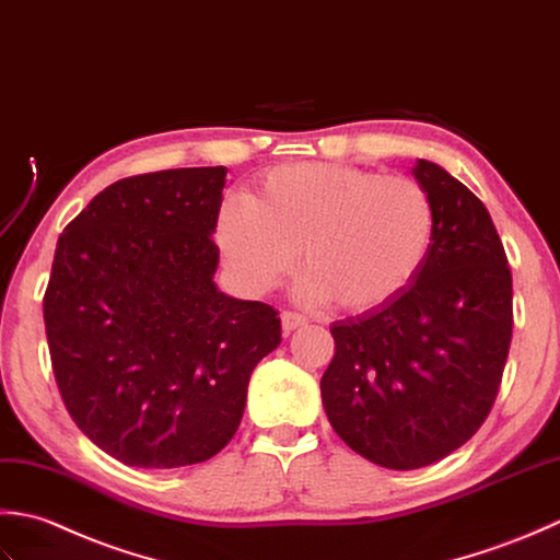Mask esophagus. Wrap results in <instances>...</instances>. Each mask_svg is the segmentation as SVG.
Instances as JSON below:
<instances>
[{
    "label": "esophagus",
    "instance_id": "1",
    "mask_svg": "<svg viewBox=\"0 0 560 560\" xmlns=\"http://www.w3.org/2000/svg\"><path fill=\"white\" fill-rule=\"evenodd\" d=\"M280 318H282V330H284V334H290V330L300 328V326H306V318L302 314H296V312H282Z\"/></svg>",
    "mask_w": 560,
    "mask_h": 560
}]
</instances>
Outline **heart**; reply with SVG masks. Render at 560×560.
Listing matches in <instances>:
<instances>
[{"label": "heart", "instance_id": "1", "mask_svg": "<svg viewBox=\"0 0 560 560\" xmlns=\"http://www.w3.org/2000/svg\"><path fill=\"white\" fill-rule=\"evenodd\" d=\"M435 236L438 208L420 180L343 164L268 171L246 205H224L214 230L250 292L278 284L300 254L304 294L348 314L398 300L425 268Z\"/></svg>", "mask_w": 560, "mask_h": 560}]
</instances>
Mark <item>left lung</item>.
Listing matches in <instances>:
<instances>
[{
	"label": "left lung",
	"mask_w": 560,
	"mask_h": 560,
	"mask_svg": "<svg viewBox=\"0 0 560 560\" xmlns=\"http://www.w3.org/2000/svg\"><path fill=\"white\" fill-rule=\"evenodd\" d=\"M413 176L438 208L428 264L398 300L330 326L336 352L322 376L338 438L396 471L435 464L474 438L512 340V272L486 205L425 159Z\"/></svg>",
	"instance_id": "1"
}]
</instances>
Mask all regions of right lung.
<instances>
[{"instance_id": "obj_1", "label": "right lung", "mask_w": 560, "mask_h": 560, "mask_svg": "<svg viewBox=\"0 0 560 560\" xmlns=\"http://www.w3.org/2000/svg\"><path fill=\"white\" fill-rule=\"evenodd\" d=\"M226 168L101 190L57 238L43 318L72 420L128 466L210 459L242 423L250 372L280 346L270 304L217 290Z\"/></svg>"}]
</instances>
